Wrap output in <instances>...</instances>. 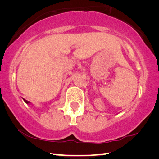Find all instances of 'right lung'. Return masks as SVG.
<instances>
[{
    "mask_svg": "<svg viewBox=\"0 0 159 159\" xmlns=\"http://www.w3.org/2000/svg\"><path fill=\"white\" fill-rule=\"evenodd\" d=\"M22 99H23V101H25V103H27V104H30V103H31V102H30V101H27V100H25V98H22Z\"/></svg>",
    "mask_w": 159,
    "mask_h": 159,
    "instance_id": "add662e5",
    "label": "right lung"
}]
</instances>
